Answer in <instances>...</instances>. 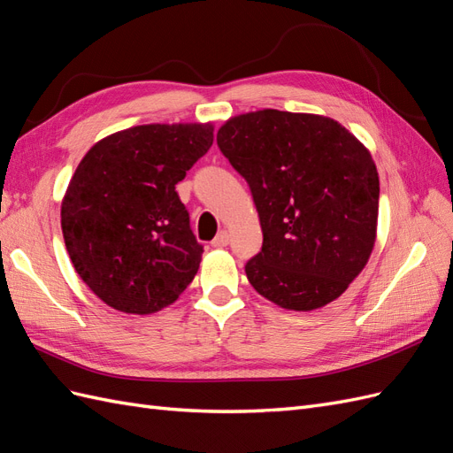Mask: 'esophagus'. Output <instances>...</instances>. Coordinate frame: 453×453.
Masks as SVG:
<instances>
[{
	"label": "esophagus",
	"instance_id": "1",
	"mask_svg": "<svg viewBox=\"0 0 453 453\" xmlns=\"http://www.w3.org/2000/svg\"><path fill=\"white\" fill-rule=\"evenodd\" d=\"M228 238H230L228 232H226V230H221V232H219V234L213 238L211 245H213V248H225V245H228Z\"/></svg>",
	"mask_w": 453,
	"mask_h": 453
}]
</instances>
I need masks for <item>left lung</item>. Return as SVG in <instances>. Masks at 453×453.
<instances>
[{"mask_svg":"<svg viewBox=\"0 0 453 453\" xmlns=\"http://www.w3.org/2000/svg\"><path fill=\"white\" fill-rule=\"evenodd\" d=\"M217 145L248 181L263 228V250L245 265L255 291L295 311L336 300L374 250L370 150L334 119L278 109L228 119Z\"/></svg>","mask_w":453,"mask_h":453,"instance_id":"1","label":"left lung"}]
</instances>
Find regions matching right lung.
Segmentation results:
<instances>
[{
  "mask_svg": "<svg viewBox=\"0 0 453 453\" xmlns=\"http://www.w3.org/2000/svg\"><path fill=\"white\" fill-rule=\"evenodd\" d=\"M213 143L211 122L142 125L90 147L62 200L75 272L107 306L147 315L173 304L203 248L175 185Z\"/></svg>",
  "mask_w": 453,
  "mask_h": 453,
  "instance_id": "1",
  "label": "right lung"
}]
</instances>
